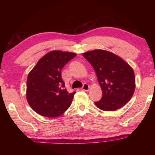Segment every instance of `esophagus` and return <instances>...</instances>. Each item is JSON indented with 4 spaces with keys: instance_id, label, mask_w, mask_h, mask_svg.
I'll return each instance as SVG.
<instances>
[{
    "instance_id": "esophagus-1",
    "label": "esophagus",
    "mask_w": 155,
    "mask_h": 155,
    "mask_svg": "<svg viewBox=\"0 0 155 155\" xmlns=\"http://www.w3.org/2000/svg\"><path fill=\"white\" fill-rule=\"evenodd\" d=\"M81 90L84 91H88L90 90V86H89V85L87 83H84L82 88H81Z\"/></svg>"
}]
</instances>
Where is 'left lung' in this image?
I'll return each instance as SVG.
<instances>
[{
  "instance_id": "obj_1",
  "label": "left lung",
  "mask_w": 155,
  "mask_h": 155,
  "mask_svg": "<svg viewBox=\"0 0 155 155\" xmlns=\"http://www.w3.org/2000/svg\"><path fill=\"white\" fill-rule=\"evenodd\" d=\"M95 71L103 96L94 102L100 109L115 111L125 105L134 94L133 70L124 60L111 52L94 50L83 54Z\"/></svg>"
}]
</instances>
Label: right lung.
Returning a JSON list of instances; mask_svg holds the SVG:
<instances>
[{
	"label": "right lung",
	"mask_w": 155,
	"mask_h": 155,
	"mask_svg": "<svg viewBox=\"0 0 155 155\" xmlns=\"http://www.w3.org/2000/svg\"><path fill=\"white\" fill-rule=\"evenodd\" d=\"M77 55L75 53L53 51L39 60L28 75L27 99L38 114L54 117L69 108L75 91L68 93L61 78V69Z\"/></svg>",
	"instance_id": "right-lung-1"
}]
</instances>
